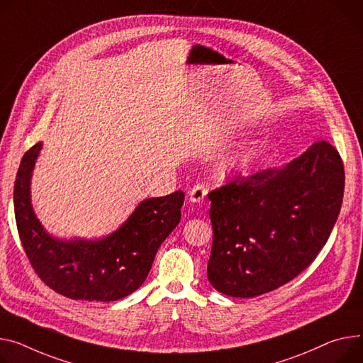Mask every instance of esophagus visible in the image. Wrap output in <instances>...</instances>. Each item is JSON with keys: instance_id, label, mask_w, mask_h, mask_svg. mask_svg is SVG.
<instances>
[{"instance_id": "esophagus-1", "label": "esophagus", "mask_w": 363, "mask_h": 363, "mask_svg": "<svg viewBox=\"0 0 363 363\" xmlns=\"http://www.w3.org/2000/svg\"><path fill=\"white\" fill-rule=\"evenodd\" d=\"M206 194H208V187L203 183L194 184L189 190V198H190V202H193V203H199L201 201H203Z\"/></svg>"}]
</instances>
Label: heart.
I'll use <instances>...</instances> for the list:
<instances>
[{
    "instance_id": "b5f03b06",
    "label": "heart",
    "mask_w": 363,
    "mask_h": 363,
    "mask_svg": "<svg viewBox=\"0 0 363 363\" xmlns=\"http://www.w3.org/2000/svg\"><path fill=\"white\" fill-rule=\"evenodd\" d=\"M248 164V155L245 154H235L219 164V172L228 174L233 170H241Z\"/></svg>"
}]
</instances>
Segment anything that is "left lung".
I'll use <instances>...</instances> for the list:
<instances>
[{
	"instance_id": "1",
	"label": "left lung",
	"mask_w": 363,
	"mask_h": 363,
	"mask_svg": "<svg viewBox=\"0 0 363 363\" xmlns=\"http://www.w3.org/2000/svg\"><path fill=\"white\" fill-rule=\"evenodd\" d=\"M343 191L340 154L325 141L282 167L211 191V285L228 296L253 298L292 281L327 242Z\"/></svg>"
}]
</instances>
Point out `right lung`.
<instances>
[{
    "instance_id": "add662e5",
    "label": "right lung",
    "mask_w": 363,
    "mask_h": 363,
    "mask_svg": "<svg viewBox=\"0 0 363 363\" xmlns=\"http://www.w3.org/2000/svg\"><path fill=\"white\" fill-rule=\"evenodd\" d=\"M42 147L38 143L23 155L14 183L16 224L27 259L49 288L67 298L110 302L130 295L180 222L184 193L143 201L107 237L61 240L43 228L32 206V174Z\"/></svg>"
}]
</instances>
